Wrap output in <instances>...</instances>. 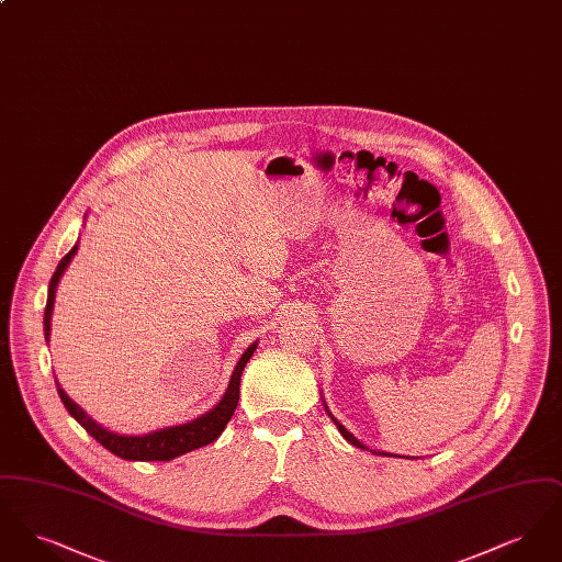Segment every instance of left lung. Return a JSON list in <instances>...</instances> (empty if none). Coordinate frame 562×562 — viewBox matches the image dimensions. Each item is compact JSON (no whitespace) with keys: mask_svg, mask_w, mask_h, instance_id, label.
<instances>
[{"mask_svg":"<svg viewBox=\"0 0 562 562\" xmlns=\"http://www.w3.org/2000/svg\"><path fill=\"white\" fill-rule=\"evenodd\" d=\"M330 417H333V415H330ZM333 422H335V424H337V428H339V431H341V434H344V438H346V440H348V442H351V445H353V447H360V449H367V447H364V445H362V442H358V440H356V438H353V436H351V434H349L348 429L344 428V426H341V424H339V422H337V419H335V417H333Z\"/></svg>","mask_w":562,"mask_h":562,"instance_id":"obj_1","label":"left lung"}]
</instances>
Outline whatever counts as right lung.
Masks as SVG:
<instances>
[{
	"label": "right lung",
	"mask_w": 562,
	"mask_h": 562,
	"mask_svg": "<svg viewBox=\"0 0 562 562\" xmlns=\"http://www.w3.org/2000/svg\"><path fill=\"white\" fill-rule=\"evenodd\" d=\"M78 250V244L60 259V263L56 266V271L50 278V284H48V301H46V312H44V333H46V341L50 337V316H53L54 307V291H56V284H58V278L63 276V271L69 266L71 257L76 255ZM257 344H252L250 348L246 349L241 353L240 362L236 367V371L232 374V381H229V387L225 392V396L221 398V402L214 406L211 413L202 415L200 419L191 422V424H183V426H175V428L160 429V431H154V434H145V436H122V434H113L109 429L101 428L97 422H92L80 406L76 402L71 401L63 387L58 385L56 376V390H58V396L65 404V408L69 411V415L80 424L81 428L86 429L94 440H99L108 451H111L122 459H131V461H170L179 454L189 453L193 449H200V447H206L214 442L221 431L227 426V422L232 419L238 401H240V376L246 362L250 360V356L255 353Z\"/></svg>",
	"instance_id": "right-lung-1"
}]
</instances>
